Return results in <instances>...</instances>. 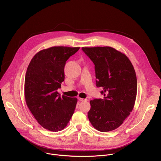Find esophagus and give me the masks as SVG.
Instances as JSON below:
<instances>
[{
  "instance_id": "1",
  "label": "esophagus",
  "mask_w": 161,
  "mask_h": 161,
  "mask_svg": "<svg viewBox=\"0 0 161 161\" xmlns=\"http://www.w3.org/2000/svg\"><path fill=\"white\" fill-rule=\"evenodd\" d=\"M79 100L80 101H87L86 99H83V98H79Z\"/></svg>"
}]
</instances>
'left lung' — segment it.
Returning a JSON list of instances; mask_svg holds the SVG:
<instances>
[{
  "instance_id": "left-lung-1",
  "label": "left lung",
  "mask_w": 161,
  "mask_h": 161,
  "mask_svg": "<svg viewBox=\"0 0 161 161\" xmlns=\"http://www.w3.org/2000/svg\"><path fill=\"white\" fill-rule=\"evenodd\" d=\"M95 65L96 86L104 99L90 101L88 118L101 132L117 129L129 115L137 94V78L134 67L124 53L109 47H83Z\"/></svg>"
}]
</instances>
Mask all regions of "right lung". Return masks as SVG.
<instances>
[{"mask_svg":"<svg viewBox=\"0 0 161 161\" xmlns=\"http://www.w3.org/2000/svg\"><path fill=\"white\" fill-rule=\"evenodd\" d=\"M80 47H53L37 53L31 60L25 78L26 104L37 122L53 132L64 129L74 113L76 97L59 94L64 81L65 62Z\"/></svg>","mask_w":161,"mask_h":161,"instance_id":"1","label":"right lung"}]
</instances>
